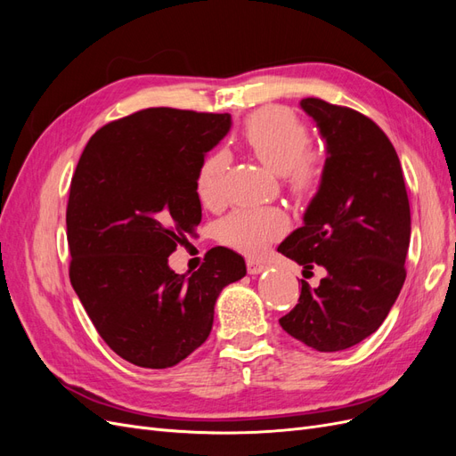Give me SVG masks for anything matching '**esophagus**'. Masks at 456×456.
I'll list each match as a JSON object with an SVG mask.
<instances>
[{"label":"esophagus","instance_id":"1","mask_svg":"<svg viewBox=\"0 0 456 456\" xmlns=\"http://www.w3.org/2000/svg\"><path fill=\"white\" fill-rule=\"evenodd\" d=\"M266 266L262 265L260 260H255V258H247V272H249L251 275H256V273H260L262 270H265Z\"/></svg>","mask_w":456,"mask_h":456}]
</instances>
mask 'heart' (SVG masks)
<instances>
[{
	"label": "heart",
	"mask_w": 456,
	"mask_h": 456,
	"mask_svg": "<svg viewBox=\"0 0 456 456\" xmlns=\"http://www.w3.org/2000/svg\"><path fill=\"white\" fill-rule=\"evenodd\" d=\"M243 142L272 171L285 176L287 190L298 201L315 196L322 186L323 163L312 151L310 131L287 108H265L247 118ZM228 171L226 151L207 156L196 175V191L205 207H216L224 200ZM283 218L268 209H238L218 223V240L233 249L255 255L281 236Z\"/></svg>",
	"instance_id": "obj_1"
}]
</instances>
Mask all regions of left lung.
<instances>
[{
  "instance_id": "left-lung-1",
  "label": "left lung",
  "mask_w": 456,
  "mask_h": 456,
  "mask_svg": "<svg viewBox=\"0 0 456 456\" xmlns=\"http://www.w3.org/2000/svg\"><path fill=\"white\" fill-rule=\"evenodd\" d=\"M300 106L320 127L327 159L305 226L278 253L327 275L314 289L302 280L298 305L280 323L317 352H338L375 333L402 291L409 198L395 148L375 121L315 96Z\"/></svg>"
}]
</instances>
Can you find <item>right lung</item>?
<instances>
[{
	"instance_id": "right-lung-1",
	"label": "right lung",
	"mask_w": 456,
	"mask_h": 456,
	"mask_svg": "<svg viewBox=\"0 0 456 456\" xmlns=\"http://www.w3.org/2000/svg\"><path fill=\"white\" fill-rule=\"evenodd\" d=\"M228 114L146 108L96 131L66 207L70 281L102 340L123 360L167 369L207 340L220 291L245 260L215 247L190 278L167 258L196 236V175L230 129Z\"/></svg>"
}]
</instances>
